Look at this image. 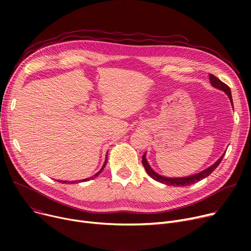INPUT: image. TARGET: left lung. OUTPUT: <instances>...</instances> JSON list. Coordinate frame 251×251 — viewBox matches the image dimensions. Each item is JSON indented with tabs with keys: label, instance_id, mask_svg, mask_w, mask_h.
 Masks as SVG:
<instances>
[{
	"label": "left lung",
	"instance_id": "8db88e82",
	"mask_svg": "<svg viewBox=\"0 0 251 251\" xmlns=\"http://www.w3.org/2000/svg\"><path fill=\"white\" fill-rule=\"evenodd\" d=\"M209 81L210 83H212V85L215 87V88H218L222 91L225 92V94L228 96L230 101H231V104L233 107V100H232V96H231V89L230 87L225 84L224 82H222L220 79H218L216 76H214L213 74H209ZM234 108V107H233ZM226 151L224 152L220 159L215 163L213 164L210 167L206 168L205 170L201 171V172L197 173V174H194V175H191V176H187V177H176V178H172V177H165V176H162L160 174H157L156 172H154V171L151 169V167L150 166L147 157H146V154L144 153L142 155V165L144 166V169H146L147 173L155 181L157 182H161L163 184H166V185H170V186H188V185H191V184H194V183H197L199 181L206 178L207 176H209L210 174H212L214 171L216 170V168L220 165V163L222 162L224 155H225Z\"/></svg>",
	"mask_w": 251,
	"mask_h": 251
}]
</instances>
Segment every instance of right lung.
<instances>
[{"label":"right lung","instance_id":"right-lung-1","mask_svg":"<svg viewBox=\"0 0 251 251\" xmlns=\"http://www.w3.org/2000/svg\"><path fill=\"white\" fill-rule=\"evenodd\" d=\"M107 162H108V154L105 155V160H104V162H103V165H102V167H101V169L99 171V172L97 173V174H95L94 176H91V177H88V178H86V179H82V180H76V181H71V182H69V181H60L61 183H70V184H74V183H80V182H86V181H89V180H91V179H94V178H96V177H98L100 173H101V171L103 170V168L105 167V165H107Z\"/></svg>","mask_w":251,"mask_h":251}]
</instances>
